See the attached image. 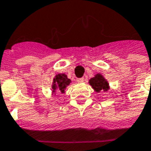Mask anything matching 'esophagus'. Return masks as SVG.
Masks as SVG:
<instances>
[{"label": "esophagus", "instance_id": "obj_1", "mask_svg": "<svg viewBox=\"0 0 151 151\" xmlns=\"http://www.w3.org/2000/svg\"><path fill=\"white\" fill-rule=\"evenodd\" d=\"M77 81H78V82H79V83H81V82H83L84 81V78H77Z\"/></svg>", "mask_w": 151, "mask_h": 151}]
</instances>
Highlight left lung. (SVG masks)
<instances>
[{
	"label": "left lung",
	"instance_id": "8db88e82",
	"mask_svg": "<svg viewBox=\"0 0 151 151\" xmlns=\"http://www.w3.org/2000/svg\"><path fill=\"white\" fill-rule=\"evenodd\" d=\"M89 84L94 90L99 93L100 91H108L109 88V83L103 76L97 73L94 78L89 80Z\"/></svg>",
	"mask_w": 151,
	"mask_h": 151
}]
</instances>
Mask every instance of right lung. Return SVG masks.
<instances>
[{"label": "right lung", "mask_w": 151, "mask_h": 151, "mask_svg": "<svg viewBox=\"0 0 151 151\" xmlns=\"http://www.w3.org/2000/svg\"><path fill=\"white\" fill-rule=\"evenodd\" d=\"M70 79H69L65 73H58L54 78L52 86L53 93L58 92V93H63L65 92V88L70 85Z\"/></svg>", "instance_id": "add662e5"}]
</instances>
